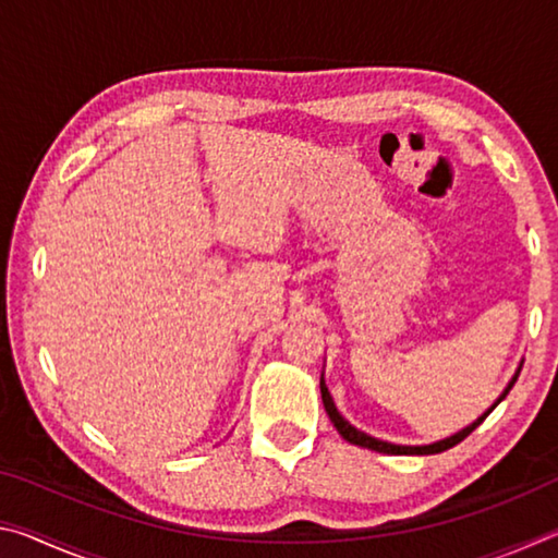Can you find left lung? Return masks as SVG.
Segmentation results:
<instances>
[{
	"mask_svg": "<svg viewBox=\"0 0 558 558\" xmlns=\"http://www.w3.org/2000/svg\"><path fill=\"white\" fill-rule=\"evenodd\" d=\"M517 376L519 374H514V379L509 381V386L505 389V393L499 396L497 399V403L505 399V396L509 393V389H512L514 386V381H517ZM319 391H323V403H325V411H327V415H329V421L335 423V428L339 430V436H342L344 440H349V442H354V446H362V448H369V450H376V452H386V456H433V452H442V450H448V448H452V446H458L460 440H465L472 430H475L480 423H483L489 413L495 411V405L493 409H489L485 415H480V418L472 423V426H468V428H462L460 433H456V436H450V438H446V440H438V442H433V446H393V442H384V440H376V438H372V436H366V433H362V430H356L354 426H349V423L342 418V415L337 413V409H335V403H332V399H329V391H327V386L319 381Z\"/></svg>",
	"mask_w": 558,
	"mask_h": 558,
	"instance_id": "obj_1",
	"label": "left lung"
}]
</instances>
